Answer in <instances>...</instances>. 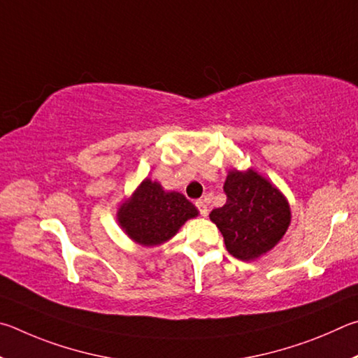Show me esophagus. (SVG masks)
I'll return each instance as SVG.
<instances>
[{"mask_svg":"<svg viewBox=\"0 0 358 358\" xmlns=\"http://www.w3.org/2000/svg\"><path fill=\"white\" fill-rule=\"evenodd\" d=\"M196 208L201 212L203 217H208L209 214V208H208V203H206V199H196Z\"/></svg>","mask_w":358,"mask_h":358,"instance_id":"1","label":"esophagus"}]
</instances>
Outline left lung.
Wrapping results in <instances>:
<instances>
[{
    "label": "left lung",
    "mask_w": 358,
    "mask_h": 358,
    "mask_svg": "<svg viewBox=\"0 0 358 358\" xmlns=\"http://www.w3.org/2000/svg\"><path fill=\"white\" fill-rule=\"evenodd\" d=\"M227 204L209 214L223 234L229 255L255 261L283 239L291 224V208L273 182L256 169H229L224 180Z\"/></svg>",
    "instance_id": "8db88e82"
}]
</instances>
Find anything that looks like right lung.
I'll return each instance as SVG.
<instances>
[{
	"mask_svg": "<svg viewBox=\"0 0 358 358\" xmlns=\"http://www.w3.org/2000/svg\"><path fill=\"white\" fill-rule=\"evenodd\" d=\"M198 215V209L182 193L165 190L160 182L146 178L119 204L116 220L138 245L159 247Z\"/></svg>",
	"mask_w": 358,
	"mask_h": 358,
	"instance_id": "right-lung-1",
	"label": "right lung"
}]
</instances>
